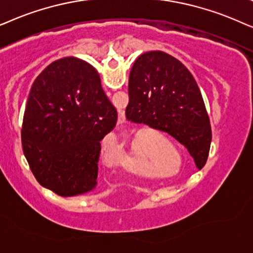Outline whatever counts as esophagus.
<instances>
[{"instance_id": "1", "label": "esophagus", "mask_w": 253, "mask_h": 253, "mask_svg": "<svg viewBox=\"0 0 253 253\" xmlns=\"http://www.w3.org/2000/svg\"><path fill=\"white\" fill-rule=\"evenodd\" d=\"M119 121H125V116L123 113L119 114Z\"/></svg>"}]
</instances>
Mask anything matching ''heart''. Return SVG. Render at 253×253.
<instances>
[{
    "label": "heart",
    "instance_id": "heart-1",
    "mask_svg": "<svg viewBox=\"0 0 253 253\" xmlns=\"http://www.w3.org/2000/svg\"><path fill=\"white\" fill-rule=\"evenodd\" d=\"M154 136L158 142H168V141H169L166 136L162 135L161 133H156ZM140 157H141V151L135 149V148H132V149L129 150V153L127 154L126 158H124L123 169L129 173L149 176L150 174L149 172H146V171H143L139 166H137V161L140 160Z\"/></svg>",
    "mask_w": 253,
    "mask_h": 253
}]
</instances>
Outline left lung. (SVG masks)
Here are the masks:
<instances>
[{
	"label": "left lung",
	"mask_w": 253,
	"mask_h": 253,
	"mask_svg": "<svg viewBox=\"0 0 253 253\" xmlns=\"http://www.w3.org/2000/svg\"><path fill=\"white\" fill-rule=\"evenodd\" d=\"M128 121L163 130L183 144L198 169L206 164L211 128L197 82L188 69L170 54H141L130 69Z\"/></svg>",
	"instance_id": "left-lung-1"
}]
</instances>
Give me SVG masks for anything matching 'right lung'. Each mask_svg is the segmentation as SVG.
<instances>
[{"mask_svg": "<svg viewBox=\"0 0 253 253\" xmlns=\"http://www.w3.org/2000/svg\"><path fill=\"white\" fill-rule=\"evenodd\" d=\"M118 113L97 70L77 58H63L39 74L26 103L22 146L33 176L61 197L97 185L100 141Z\"/></svg>", "mask_w": 253, "mask_h": 253, "instance_id": "obj_1", "label": "right lung"}]
</instances>
